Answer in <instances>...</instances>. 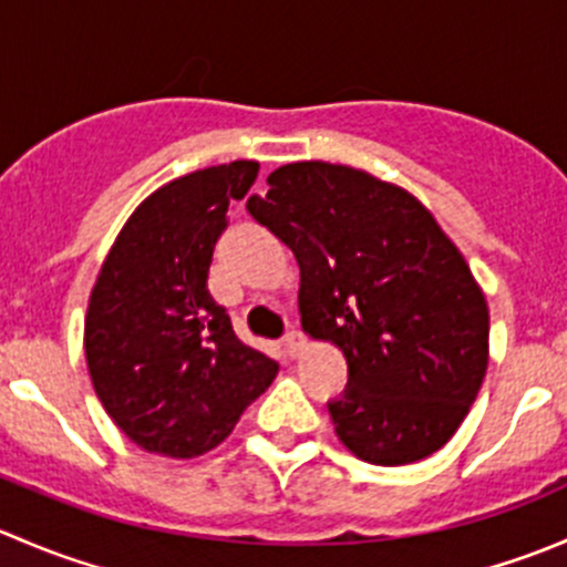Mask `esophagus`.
<instances>
[{"label": "esophagus", "mask_w": 567, "mask_h": 567, "mask_svg": "<svg viewBox=\"0 0 567 567\" xmlns=\"http://www.w3.org/2000/svg\"><path fill=\"white\" fill-rule=\"evenodd\" d=\"M305 346H307V340L301 331H288V337H285V351H288V357L296 359L301 351H305Z\"/></svg>", "instance_id": "34e87169"}]
</instances>
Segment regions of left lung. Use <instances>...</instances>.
Here are the masks:
<instances>
[{"label": "left lung", "mask_w": 567, "mask_h": 567, "mask_svg": "<svg viewBox=\"0 0 567 567\" xmlns=\"http://www.w3.org/2000/svg\"><path fill=\"white\" fill-rule=\"evenodd\" d=\"M247 210L293 249L301 329L340 348L329 403L348 453L405 466L442 450L488 370V305L466 257L403 186L329 162L282 164Z\"/></svg>", "instance_id": "obj_1"}]
</instances>
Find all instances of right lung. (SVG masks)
Here are the masks:
<instances>
[{"label":"right lung","mask_w":567,"mask_h":567,"mask_svg":"<svg viewBox=\"0 0 567 567\" xmlns=\"http://www.w3.org/2000/svg\"><path fill=\"white\" fill-rule=\"evenodd\" d=\"M260 164L175 177L142 199L101 262L84 316V357L101 405L145 453L197 458L219 447L277 379L208 290L227 208Z\"/></svg>","instance_id":"obj_1"}]
</instances>
